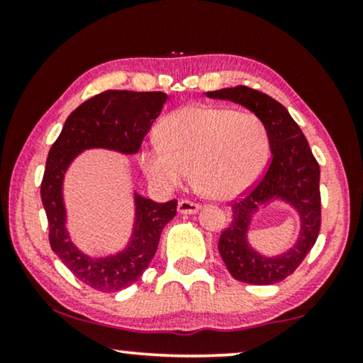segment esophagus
Listing matches in <instances>:
<instances>
[{"mask_svg": "<svg viewBox=\"0 0 363 363\" xmlns=\"http://www.w3.org/2000/svg\"><path fill=\"white\" fill-rule=\"evenodd\" d=\"M198 211H200V205L198 203L188 200L178 201V213H182V215H195Z\"/></svg>", "mask_w": 363, "mask_h": 363, "instance_id": "1", "label": "esophagus"}]
</instances>
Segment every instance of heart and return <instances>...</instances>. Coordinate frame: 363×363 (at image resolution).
I'll return each mask as SVG.
<instances>
[{
    "label": "heart",
    "mask_w": 363,
    "mask_h": 363,
    "mask_svg": "<svg viewBox=\"0 0 363 363\" xmlns=\"http://www.w3.org/2000/svg\"><path fill=\"white\" fill-rule=\"evenodd\" d=\"M158 142L140 153V165L153 185L170 191L193 173L198 190L213 200H233L255 185L269 153L261 118L226 107L188 106L158 128Z\"/></svg>",
    "instance_id": "heart-1"
}]
</instances>
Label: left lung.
Listing matches in <instances>:
<instances>
[{
	"label": "left lung",
	"mask_w": 363,
	"mask_h": 363,
	"mask_svg": "<svg viewBox=\"0 0 363 363\" xmlns=\"http://www.w3.org/2000/svg\"><path fill=\"white\" fill-rule=\"evenodd\" d=\"M206 97L246 107L264 123L271 163L250 195L233 205L231 225L221 233L218 250L228 271L247 284H276L294 272L315 245L320 230V168L309 142L287 108L255 89L240 86L206 92ZM289 206L300 221L296 241L286 252L266 255L250 242L252 221L262 207Z\"/></svg>",
	"instance_id": "left-lung-1"
}]
</instances>
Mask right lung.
Returning a JSON list of instances; mask_svg holds the SVG:
<instances>
[{"instance_id":"1","label":"right lung","mask_w":363,"mask_h":363,"mask_svg":"<svg viewBox=\"0 0 363 363\" xmlns=\"http://www.w3.org/2000/svg\"><path fill=\"white\" fill-rule=\"evenodd\" d=\"M168 96L163 92L106 91L81 104L66 118L49 150L41 200L49 225V242L59 259L84 284L116 292L138 281L155 256L162 230L177 215V200L157 203L133 188L130 236L121 250L92 256L71 240L64 182L74 160L86 150L135 155Z\"/></svg>"}]
</instances>
